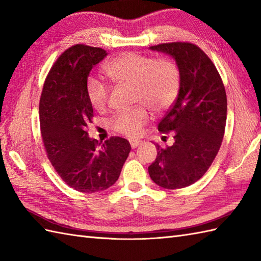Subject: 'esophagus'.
<instances>
[{
	"instance_id": "34e87169",
	"label": "esophagus",
	"mask_w": 261,
	"mask_h": 261,
	"mask_svg": "<svg viewBox=\"0 0 261 261\" xmlns=\"http://www.w3.org/2000/svg\"><path fill=\"white\" fill-rule=\"evenodd\" d=\"M141 141L140 140H130V145H131V147L132 148H137V147H139L140 145H141Z\"/></svg>"
}]
</instances>
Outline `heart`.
Returning a JSON list of instances; mask_svg holds the SVG:
<instances>
[{
    "mask_svg": "<svg viewBox=\"0 0 261 261\" xmlns=\"http://www.w3.org/2000/svg\"><path fill=\"white\" fill-rule=\"evenodd\" d=\"M104 74L119 86L132 88L134 102L142 103L154 113L170 108L178 96L180 71L171 59L142 56L125 53L109 62L103 68ZM87 95L92 107L104 111L109 102V88L96 80L87 83ZM149 120L143 105L116 113L111 123L113 129L127 137L140 134L141 127Z\"/></svg>",
    "mask_w": 261,
    "mask_h": 261,
    "instance_id": "b5f03b06",
    "label": "heart"
}]
</instances>
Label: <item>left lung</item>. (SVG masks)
Masks as SVG:
<instances>
[{
  "label": "left lung",
  "instance_id": "left-lung-1",
  "mask_svg": "<svg viewBox=\"0 0 261 261\" xmlns=\"http://www.w3.org/2000/svg\"><path fill=\"white\" fill-rule=\"evenodd\" d=\"M150 49L173 57L180 71L178 96L158 124L175 142L166 148L154 143L157 157L148 167L158 186L176 190L197 181L218 154L226 122V94L214 64L196 45L170 42Z\"/></svg>",
  "mask_w": 261,
  "mask_h": 261
}]
</instances>
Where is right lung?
Listing matches in <instances>:
<instances>
[{
    "label": "right lung",
    "instance_id": "right-lung-1",
    "mask_svg": "<svg viewBox=\"0 0 261 261\" xmlns=\"http://www.w3.org/2000/svg\"><path fill=\"white\" fill-rule=\"evenodd\" d=\"M102 48L76 45L51 67L43 84L39 116L47 156L62 179L74 190L95 193L118 180L131 150L124 138L97 142L88 137L93 107L87 95V77L107 57Z\"/></svg>",
    "mask_w": 261,
    "mask_h": 261
}]
</instances>
